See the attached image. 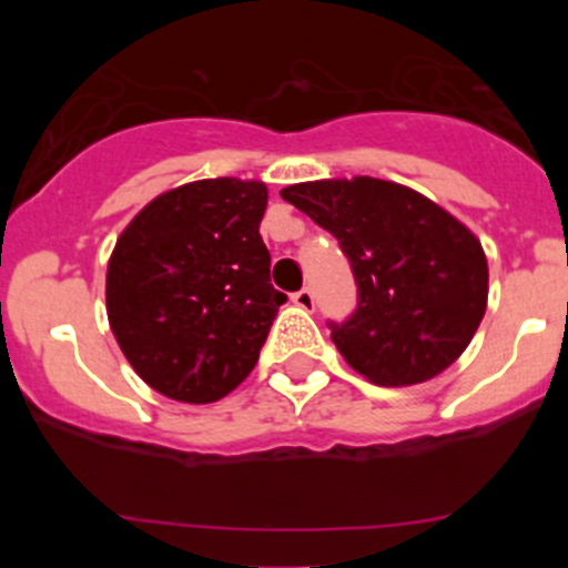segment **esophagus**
Listing matches in <instances>:
<instances>
[{"instance_id":"obj_1","label":"esophagus","mask_w":568,"mask_h":568,"mask_svg":"<svg viewBox=\"0 0 568 568\" xmlns=\"http://www.w3.org/2000/svg\"><path fill=\"white\" fill-rule=\"evenodd\" d=\"M291 300H294V305L302 307V311H313V307H316V296H313L311 288L296 291V294L291 296Z\"/></svg>"}]
</instances>
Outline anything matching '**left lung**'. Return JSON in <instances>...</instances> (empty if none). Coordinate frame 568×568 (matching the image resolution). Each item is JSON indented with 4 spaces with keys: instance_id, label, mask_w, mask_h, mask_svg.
Listing matches in <instances>:
<instances>
[{
    "instance_id": "obj_1",
    "label": "left lung",
    "mask_w": 568,
    "mask_h": 568,
    "mask_svg": "<svg viewBox=\"0 0 568 568\" xmlns=\"http://www.w3.org/2000/svg\"><path fill=\"white\" fill-rule=\"evenodd\" d=\"M283 200L329 231L352 263L357 311L329 321L348 365L379 387L443 374L473 341L489 296L478 239L409 186L371 175L285 186Z\"/></svg>"
}]
</instances>
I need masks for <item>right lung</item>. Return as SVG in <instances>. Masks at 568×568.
Instances as JSON below:
<instances>
[{"mask_svg": "<svg viewBox=\"0 0 568 568\" xmlns=\"http://www.w3.org/2000/svg\"><path fill=\"white\" fill-rule=\"evenodd\" d=\"M266 183L205 178L159 194L106 266V316L145 385L211 404L255 368L285 294L268 280Z\"/></svg>", "mask_w": 568, "mask_h": 568, "instance_id": "obj_1", "label": "right lung"}]
</instances>
